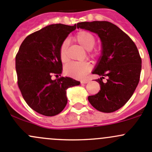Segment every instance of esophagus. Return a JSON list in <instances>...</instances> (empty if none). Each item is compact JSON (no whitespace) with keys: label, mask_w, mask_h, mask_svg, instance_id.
Instances as JSON below:
<instances>
[{"label":"esophagus","mask_w":152,"mask_h":152,"mask_svg":"<svg viewBox=\"0 0 152 152\" xmlns=\"http://www.w3.org/2000/svg\"><path fill=\"white\" fill-rule=\"evenodd\" d=\"M87 82H88V80H82V81H81V84H82V85H83V84H87Z\"/></svg>","instance_id":"esophagus-1"}]
</instances>
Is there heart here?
Segmentation results:
<instances>
[{
    "label": "heart",
    "instance_id": "1",
    "mask_svg": "<svg viewBox=\"0 0 152 152\" xmlns=\"http://www.w3.org/2000/svg\"><path fill=\"white\" fill-rule=\"evenodd\" d=\"M76 40L85 48L86 50H90L96 45V39L93 34L85 31H80L75 36ZM67 42L64 41L61 44L59 50V59L62 62H67ZM91 70V65L87 62H71L64 67V73L67 76L75 79H82Z\"/></svg>",
    "mask_w": 152,
    "mask_h": 152
}]
</instances>
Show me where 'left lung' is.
Listing matches in <instances>:
<instances>
[{
  "label": "left lung",
  "mask_w": 152,
  "mask_h": 152,
  "mask_svg": "<svg viewBox=\"0 0 152 152\" xmlns=\"http://www.w3.org/2000/svg\"><path fill=\"white\" fill-rule=\"evenodd\" d=\"M77 28L97 34L102 40V56L93 74L100 79L99 93L88 96L95 109L113 113L129 100L140 81L142 61L132 39L117 26L107 21L78 23ZM104 77L107 82H103Z\"/></svg>",
  "instance_id": "obj_1"
}]
</instances>
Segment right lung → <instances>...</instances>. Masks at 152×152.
<instances>
[{
    "label": "right lung",
    "instance_id": "obj_1",
    "mask_svg": "<svg viewBox=\"0 0 152 152\" xmlns=\"http://www.w3.org/2000/svg\"><path fill=\"white\" fill-rule=\"evenodd\" d=\"M76 28L61 23L48 26L26 37L17 53L18 87L27 104L39 114L60 113L67 104V89L80 84L70 77L51 79L62 73L59 48Z\"/></svg>",
    "mask_w": 152,
    "mask_h": 152
}]
</instances>
